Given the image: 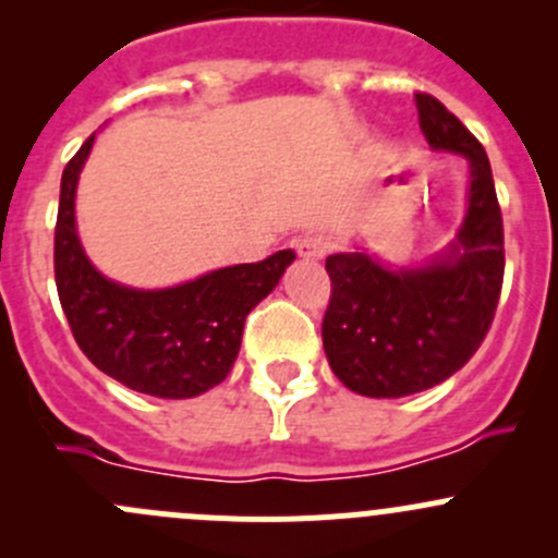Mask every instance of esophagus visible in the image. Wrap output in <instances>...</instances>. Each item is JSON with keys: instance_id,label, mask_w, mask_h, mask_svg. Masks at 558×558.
Wrapping results in <instances>:
<instances>
[{"instance_id": "34e87169", "label": "esophagus", "mask_w": 558, "mask_h": 558, "mask_svg": "<svg viewBox=\"0 0 558 558\" xmlns=\"http://www.w3.org/2000/svg\"><path fill=\"white\" fill-rule=\"evenodd\" d=\"M296 253L305 258H324L329 253V240L324 238H305L296 243Z\"/></svg>"}]
</instances>
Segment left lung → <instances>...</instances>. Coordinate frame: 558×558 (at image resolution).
I'll return each instance as SVG.
<instances>
[{
	"mask_svg": "<svg viewBox=\"0 0 558 558\" xmlns=\"http://www.w3.org/2000/svg\"><path fill=\"white\" fill-rule=\"evenodd\" d=\"M415 107L426 143L470 161V207L451 256L397 272L367 253L326 258V359L351 391L378 399L426 391L459 373L492 329L505 278L502 210L486 150L432 94H415Z\"/></svg>",
	"mask_w": 558,
	"mask_h": 558,
	"instance_id": "left-lung-1",
	"label": "left lung"
}]
</instances>
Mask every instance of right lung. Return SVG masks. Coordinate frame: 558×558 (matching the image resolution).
<instances>
[{
	"label": "right lung",
	"mask_w": 558,
	"mask_h": 558,
	"mask_svg": "<svg viewBox=\"0 0 558 558\" xmlns=\"http://www.w3.org/2000/svg\"><path fill=\"white\" fill-rule=\"evenodd\" d=\"M94 134L61 174L53 272L61 311L94 367L140 393L189 399L234 367L247 313L278 286L296 253L234 264L165 291H137L102 278L75 232V185Z\"/></svg>",
	"instance_id": "add662e5"
}]
</instances>
